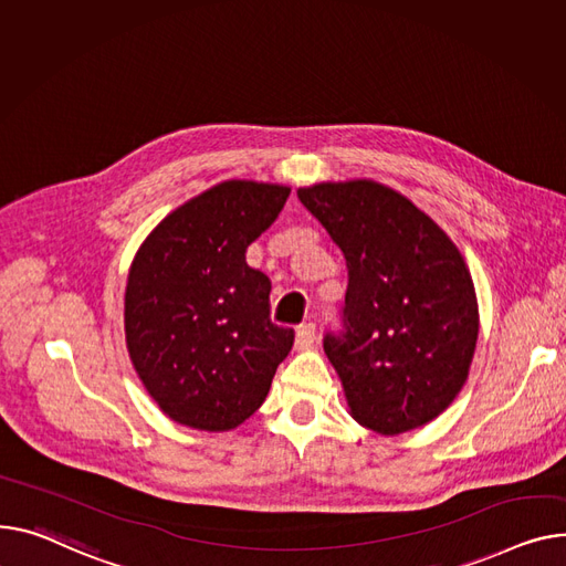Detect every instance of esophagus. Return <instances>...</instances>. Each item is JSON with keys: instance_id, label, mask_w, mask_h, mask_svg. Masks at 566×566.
<instances>
[{"instance_id": "esophagus-1", "label": "esophagus", "mask_w": 566, "mask_h": 566, "mask_svg": "<svg viewBox=\"0 0 566 566\" xmlns=\"http://www.w3.org/2000/svg\"><path fill=\"white\" fill-rule=\"evenodd\" d=\"M316 338V325L314 323H305L300 325L295 332V350H307Z\"/></svg>"}]
</instances>
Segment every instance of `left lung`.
Segmentation results:
<instances>
[{"label": "left lung", "instance_id": "8db88e82", "mask_svg": "<svg viewBox=\"0 0 566 566\" xmlns=\"http://www.w3.org/2000/svg\"><path fill=\"white\" fill-rule=\"evenodd\" d=\"M297 198L346 259V332L327 334L323 348L350 417L389 437L430 423L462 391L478 342L462 252L380 181H321Z\"/></svg>", "mask_w": 566, "mask_h": 566}]
</instances>
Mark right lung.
Masks as SVG:
<instances>
[{
    "label": "right lung",
    "instance_id": "right-lung-1",
    "mask_svg": "<svg viewBox=\"0 0 566 566\" xmlns=\"http://www.w3.org/2000/svg\"><path fill=\"white\" fill-rule=\"evenodd\" d=\"M289 186L228 179L170 211L140 243L125 289L129 359L179 426L228 432L266 400L293 346L271 323V280L248 245L280 216Z\"/></svg>",
    "mask_w": 566,
    "mask_h": 566
}]
</instances>
